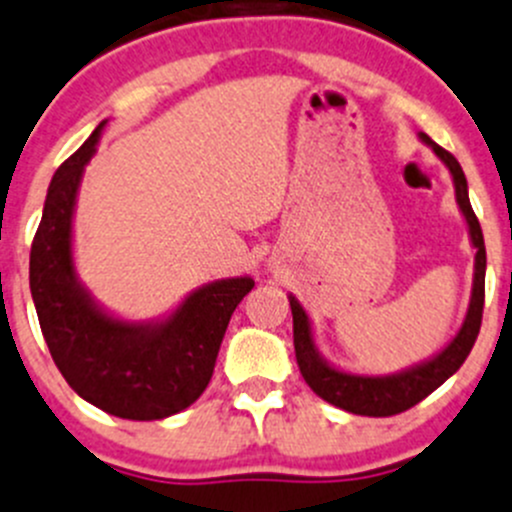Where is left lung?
I'll use <instances>...</instances> for the list:
<instances>
[{"instance_id":"left-lung-1","label":"left lung","mask_w":512,"mask_h":512,"mask_svg":"<svg viewBox=\"0 0 512 512\" xmlns=\"http://www.w3.org/2000/svg\"><path fill=\"white\" fill-rule=\"evenodd\" d=\"M420 140L427 148H432V153L450 170L452 186H455V201L467 223L472 248H475V274H472L470 304H467V314L462 319V326L457 329L455 337L447 342V347H442L440 352L432 354L425 362L399 369L394 374L344 372V369L334 367V364H329L321 357L319 347L314 342V332H311L309 314H306V309L299 304L296 296H289L291 314H294V349L301 377L329 405L352 412V415L389 417L399 415V412L410 410L417 402H422L427 394L435 392L442 382H447L462 367V362L470 354L472 344L478 339L480 321H483L485 264L488 261H485L483 228H480L478 216H475V211L470 206V196H467L465 173H462L455 155L442 150L430 135L420 133Z\"/></svg>"}]
</instances>
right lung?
Wrapping results in <instances>:
<instances>
[{
	"label": "right lung",
	"instance_id": "right-lung-1",
	"mask_svg": "<svg viewBox=\"0 0 512 512\" xmlns=\"http://www.w3.org/2000/svg\"><path fill=\"white\" fill-rule=\"evenodd\" d=\"M105 125L52 175L29 253V289L52 359L85 402L123 420H163L208 387L228 321L253 279L203 284L170 314L148 321L120 319L95 301L77 276L72 221L82 173Z\"/></svg>",
	"mask_w": 512,
	"mask_h": 512
}]
</instances>
